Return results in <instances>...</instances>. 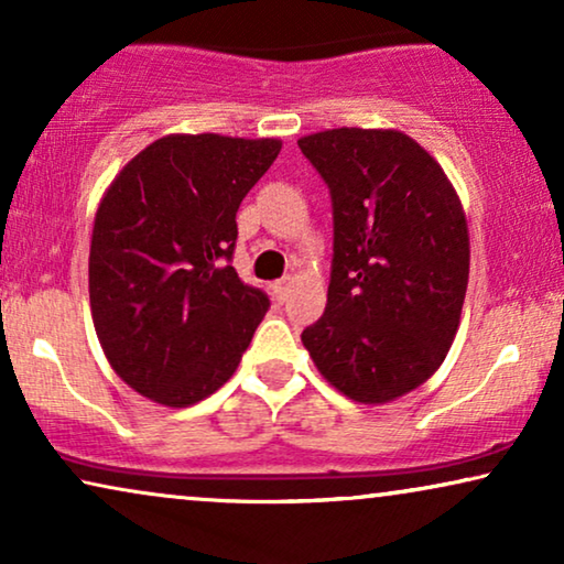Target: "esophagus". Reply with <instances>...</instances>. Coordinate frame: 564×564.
<instances>
[{"instance_id": "obj_1", "label": "esophagus", "mask_w": 564, "mask_h": 564, "mask_svg": "<svg viewBox=\"0 0 564 564\" xmlns=\"http://www.w3.org/2000/svg\"><path fill=\"white\" fill-rule=\"evenodd\" d=\"M290 288H292V276H284V280H276L272 284V292H274L276 303H284V300L290 297Z\"/></svg>"}]
</instances>
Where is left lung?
<instances>
[{
    "label": "left lung",
    "mask_w": 564,
    "mask_h": 564,
    "mask_svg": "<svg viewBox=\"0 0 564 564\" xmlns=\"http://www.w3.org/2000/svg\"><path fill=\"white\" fill-rule=\"evenodd\" d=\"M297 145L334 207L326 313L303 344L346 398L388 403L426 382L457 334L465 213L442 166L398 130L336 128Z\"/></svg>",
    "instance_id": "1"
}]
</instances>
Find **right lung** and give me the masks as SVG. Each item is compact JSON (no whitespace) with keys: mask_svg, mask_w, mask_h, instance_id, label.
Listing matches in <instances>:
<instances>
[{"mask_svg":"<svg viewBox=\"0 0 564 564\" xmlns=\"http://www.w3.org/2000/svg\"><path fill=\"white\" fill-rule=\"evenodd\" d=\"M274 138L166 135L99 203L89 249L91 321L115 372L184 408L230 380L269 311L230 261L241 199L274 164Z\"/></svg>","mask_w":564,"mask_h":564,"instance_id":"add662e5","label":"right lung"}]
</instances>
